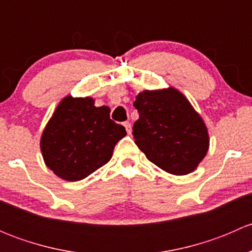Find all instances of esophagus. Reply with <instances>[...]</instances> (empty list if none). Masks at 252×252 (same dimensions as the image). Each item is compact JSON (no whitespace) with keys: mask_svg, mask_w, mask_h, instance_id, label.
<instances>
[{"mask_svg":"<svg viewBox=\"0 0 252 252\" xmlns=\"http://www.w3.org/2000/svg\"><path fill=\"white\" fill-rule=\"evenodd\" d=\"M124 126H126V133H128L129 135H130V134H131V126H130V123H129V122H124Z\"/></svg>","mask_w":252,"mask_h":252,"instance_id":"esophagus-1","label":"esophagus"}]
</instances>
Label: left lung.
Here are the masks:
<instances>
[{"label": "left lung", "mask_w": 252, "mask_h": 252, "mask_svg": "<svg viewBox=\"0 0 252 252\" xmlns=\"http://www.w3.org/2000/svg\"><path fill=\"white\" fill-rule=\"evenodd\" d=\"M139 119L133 126L135 144L147 159L173 175L194 172L210 147L202 117L173 86L144 90L134 102Z\"/></svg>", "instance_id": "1"}]
</instances>
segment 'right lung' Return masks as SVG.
<instances>
[{
  "mask_svg": "<svg viewBox=\"0 0 252 252\" xmlns=\"http://www.w3.org/2000/svg\"><path fill=\"white\" fill-rule=\"evenodd\" d=\"M110 107H96L90 96L61 100L40 139L45 164L61 179L78 182L105 166L126 128L110 118Z\"/></svg>",
  "mask_w": 252,
  "mask_h": 252,
  "instance_id": "add662e5",
  "label": "right lung"
}]
</instances>
